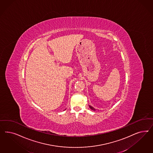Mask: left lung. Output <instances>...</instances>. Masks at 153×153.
<instances>
[{"label":"left lung","mask_w":153,"mask_h":153,"mask_svg":"<svg viewBox=\"0 0 153 153\" xmlns=\"http://www.w3.org/2000/svg\"><path fill=\"white\" fill-rule=\"evenodd\" d=\"M89 106V108H91V109H92V110H95V108H93V107H92V106Z\"/></svg>","instance_id":"obj_1"}]
</instances>
